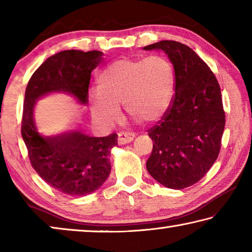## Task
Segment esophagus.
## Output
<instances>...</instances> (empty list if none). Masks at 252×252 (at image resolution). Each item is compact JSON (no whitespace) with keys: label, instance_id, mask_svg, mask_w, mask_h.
<instances>
[{"label":"esophagus","instance_id":"1","mask_svg":"<svg viewBox=\"0 0 252 252\" xmlns=\"http://www.w3.org/2000/svg\"><path fill=\"white\" fill-rule=\"evenodd\" d=\"M134 139L133 132L129 131H121L118 133V143L119 144H126L130 143Z\"/></svg>","mask_w":252,"mask_h":252}]
</instances>
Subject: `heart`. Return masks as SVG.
<instances>
[{
	"mask_svg": "<svg viewBox=\"0 0 252 252\" xmlns=\"http://www.w3.org/2000/svg\"><path fill=\"white\" fill-rule=\"evenodd\" d=\"M174 94V71L167 59H119L97 76V90L89 96L93 117L105 126L120 119L125 104L133 119L155 123L165 116Z\"/></svg>",
	"mask_w": 252,
	"mask_h": 252,
	"instance_id": "obj_1",
	"label": "heart"
}]
</instances>
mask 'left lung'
I'll list each match as a JSON object with an SVG mask.
<instances>
[{
  "label": "left lung",
  "mask_w": 252,
  "mask_h": 252,
  "mask_svg": "<svg viewBox=\"0 0 252 252\" xmlns=\"http://www.w3.org/2000/svg\"><path fill=\"white\" fill-rule=\"evenodd\" d=\"M174 69V91L165 116L149 129L153 149L147 170L161 185L185 189L206 176L219 156L225 114L220 85L210 67L189 46L160 41Z\"/></svg>",
  "instance_id": "left-lung-1"
}]
</instances>
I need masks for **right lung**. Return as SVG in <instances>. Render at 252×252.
Returning <instances> with one entry per match:
<instances>
[{
  "label": "right lung",
  "instance_id": "add662e5",
  "mask_svg": "<svg viewBox=\"0 0 252 252\" xmlns=\"http://www.w3.org/2000/svg\"><path fill=\"white\" fill-rule=\"evenodd\" d=\"M100 51L66 50L49 58L37 67L25 90L21 133L32 168L43 180L70 195L91 193L103 185L111 171V148L117 134L92 138L80 132L44 135L33 118L35 100L50 92L71 93L88 103L91 72L101 61Z\"/></svg>",
  "mask_w": 252,
  "mask_h": 252
}]
</instances>
